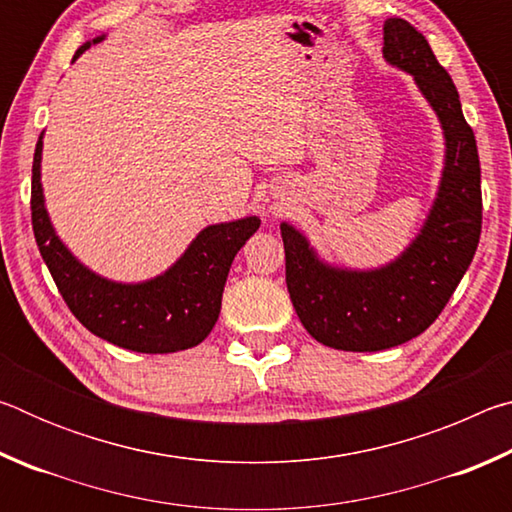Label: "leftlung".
Masks as SVG:
<instances>
[{
    "label": "left lung",
    "mask_w": 512,
    "mask_h": 512,
    "mask_svg": "<svg viewBox=\"0 0 512 512\" xmlns=\"http://www.w3.org/2000/svg\"><path fill=\"white\" fill-rule=\"evenodd\" d=\"M384 58L413 76L445 135L443 176L418 237L391 264L352 271L323 262L300 230L280 223L300 323L318 343L345 352L395 348L422 334L463 280L481 237L479 153L452 76L402 17L384 22Z\"/></svg>",
    "instance_id": "8db88e82"
}]
</instances>
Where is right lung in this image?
Wrapping results in <instances>:
<instances>
[{
  "instance_id": "right-lung-1",
  "label": "right lung",
  "mask_w": 512,
  "mask_h": 512,
  "mask_svg": "<svg viewBox=\"0 0 512 512\" xmlns=\"http://www.w3.org/2000/svg\"><path fill=\"white\" fill-rule=\"evenodd\" d=\"M103 38L81 45L74 60ZM40 162L42 135L33 153V235L60 296L79 323L103 341L144 354L180 352L205 341L219 318L232 259L262 221L244 216L207 225L164 273L135 284L112 282L83 266L56 235L42 194Z\"/></svg>"
}]
</instances>
